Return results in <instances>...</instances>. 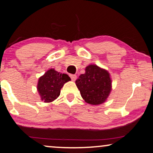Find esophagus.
Returning a JSON list of instances; mask_svg holds the SVG:
<instances>
[{
	"instance_id": "1",
	"label": "esophagus",
	"mask_w": 153,
	"mask_h": 153,
	"mask_svg": "<svg viewBox=\"0 0 153 153\" xmlns=\"http://www.w3.org/2000/svg\"><path fill=\"white\" fill-rule=\"evenodd\" d=\"M70 77H71V79L73 81H75L76 79V78H77V76H76V75H73V74H71V75H70Z\"/></svg>"
}]
</instances>
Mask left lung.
I'll return each instance as SVG.
<instances>
[{
	"label": "left lung",
	"instance_id": "8db88e82",
	"mask_svg": "<svg viewBox=\"0 0 153 153\" xmlns=\"http://www.w3.org/2000/svg\"><path fill=\"white\" fill-rule=\"evenodd\" d=\"M81 96L91 105H100L106 100L111 91V80L109 73L96 65L88 66L85 74L76 81Z\"/></svg>",
	"mask_w": 153,
	"mask_h": 153
}]
</instances>
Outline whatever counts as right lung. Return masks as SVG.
I'll return each mask as SVG.
<instances>
[{
  "instance_id": "right-lung-1",
  "label": "right lung",
  "mask_w": 153,
  "mask_h": 153,
  "mask_svg": "<svg viewBox=\"0 0 153 153\" xmlns=\"http://www.w3.org/2000/svg\"><path fill=\"white\" fill-rule=\"evenodd\" d=\"M70 80V77L67 74H61L53 68L48 70L39 79L37 90L42 100L51 102L55 100L59 96L63 85Z\"/></svg>"
}]
</instances>
